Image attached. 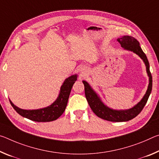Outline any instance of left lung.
Segmentation results:
<instances>
[{"label":"left lung","instance_id":"left-lung-1","mask_svg":"<svg viewBox=\"0 0 159 159\" xmlns=\"http://www.w3.org/2000/svg\"><path fill=\"white\" fill-rule=\"evenodd\" d=\"M117 41L120 43L122 47L125 50H128L134 52L137 55H138L144 61L146 68H147V72L149 76V86L147 92L142 98V99L139 102L135 105L132 108L127 109V110H114V109L110 108L106 106L102 101H101L100 97L97 95L94 91L93 90L90 85L86 81H82L84 85V93L86 98L88 101V103L92 108V111L98 117L102 118L106 120L111 122H125L130 120L133 119L137 116H138L140 112L144 108V106L147 103L148 98L152 92V76L149 70V63L147 58V56L142 50L139 46V41L136 39L132 36H124L121 38H119Z\"/></svg>","mask_w":159,"mask_h":159}]
</instances>
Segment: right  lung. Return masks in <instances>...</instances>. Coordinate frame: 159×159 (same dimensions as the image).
Segmentation results:
<instances>
[{"instance_id":"add662e5","label":"right lung","mask_w":159,"mask_h":159,"mask_svg":"<svg viewBox=\"0 0 159 159\" xmlns=\"http://www.w3.org/2000/svg\"><path fill=\"white\" fill-rule=\"evenodd\" d=\"M77 75H72L65 80L61 86L58 97L48 107L36 110H24L15 106L12 101L10 102L13 108L20 116L35 122H51L56 120L66 110L72 87L77 80Z\"/></svg>"}]
</instances>
